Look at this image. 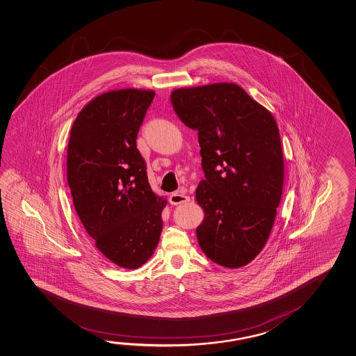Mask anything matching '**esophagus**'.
Returning a JSON list of instances; mask_svg holds the SVG:
<instances>
[{
    "label": "esophagus",
    "mask_w": 356,
    "mask_h": 356,
    "mask_svg": "<svg viewBox=\"0 0 356 356\" xmlns=\"http://www.w3.org/2000/svg\"><path fill=\"white\" fill-rule=\"evenodd\" d=\"M188 201H190V197L185 193H175L170 196V204H186Z\"/></svg>",
    "instance_id": "esophagus-1"
}]
</instances>
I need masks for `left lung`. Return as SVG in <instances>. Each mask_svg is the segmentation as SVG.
Wrapping results in <instances>:
<instances>
[{
	"mask_svg": "<svg viewBox=\"0 0 356 356\" xmlns=\"http://www.w3.org/2000/svg\"><path fill=\"white\" fill-rule=\"evenodd\" d=\"M176 115L198 131L204 218L198 245L212 262L239 268L262 251L280 206L284 163L273 115L234 83L171 93Z\"/></svg>",
	"mask_w": 356,
	"mask_h": 356,
	"instance_id": "1",
	"label": "left lung"
}]
</instances>
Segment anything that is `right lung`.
Returning <instances> with one entry per match:
<instances>
[{
	"instance_id": "right-lung-1",
	"label": "right lung",
	"mask_w": 356,
	"mask_h": 356,
	"mask_svg": "<svg viewBox=\"0 0 356 356\" xmlns=\"http://www.w3.org/2000/svg\"><path fill=\"white\" fill-rule=\"evenodd\" d=\"M152 90L102 94L70 130L67 180L73 204L95 247L119 267L136 269L152 256L166 200L152 193L136 138Z\"/></svg>"
}]
</instances>
